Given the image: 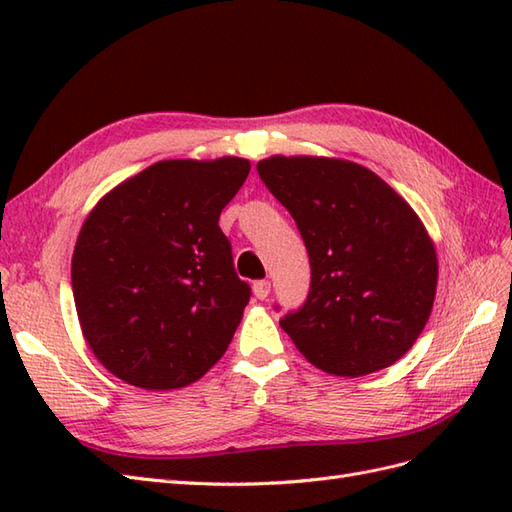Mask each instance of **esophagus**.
Returning <instances> with one entry per match:
<instances>
[{"mask_svg":"<svg viewBox=\"0 0 512 512\" xmlns=\"http://www.w3.org/2000/svg\"><path fill=\"white\" fill-rule=\"evenodd\" d=\"M253 295L257 299H266L270 295V281H266V279L255 281V284H253Z\"/></svg>","mask_w":512,"mask_h":512,"instance_id":"esophagus-1","label":"esophagus"}]
</instances>
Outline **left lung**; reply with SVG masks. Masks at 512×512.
Masks as SVG:
<instances>
[{
	"instance_id": "8db88e82",
	"label": "left lung",
	"mask_w": 512,
	"mask_h": 512,
	"mask_svg": "<svg viewBox=\"0 0 512 512\" xmlns=\"http://www.w3.org/2000/svg\"><path fill=\"white\" fill-rule=\"evenodd\" d=\"M257 171L297 222L312 270L306 303L281 328L334 376L394 365L427 325L438 286L436 248L416 211L350 160L273 156Z\"/></svg>"
}]
</instances>
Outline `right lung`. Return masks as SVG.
Returning <instances> with one entry per match:
<instances>
[{
  "instance_id": "right-lung-1",
  "label": "right lung",
  "mask_w": 512,
  "mask_h": 512,
  "mask_svg": "<svg viewBox=\"0 0 512 512\" xmlns=\"http://www.w3.org/2000/svg\"><path fill=\"white\" fill-rule=\"evenodd\" d=\"M244 158L162 160L101 198L76 239L72 292L85 341L125 383L180 389L220 361L250 286L220 213Z\"/></svg>"
}]
</instances>
